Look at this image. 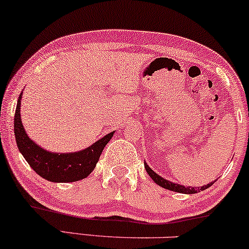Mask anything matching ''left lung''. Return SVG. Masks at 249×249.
I'll list each match as a JSON object with an SVG mask.
<instances>
[{
    "mask_svg": "<svg viewBox=\"0 0 249 249\" xmlns=\"http://www.w3.org/2000/svg\"><path fill=\"white\" fill-rule=\"evenodd\" d=\"M144 169H146L147 174L150 176V178H152L153 180L155 181L157 185H159V186H161L163 188H166V190H170V191H172V192H178V193L195 194V193H197V192H201V191L206 190V188L210 187L213 184V181H212V182H209V184L203 185V186H201V187L182 186V185H180V184H176V182H171V181L166 180V179H164V178H162L161 176H159V175L156 174V172H154L153 170L147 165L146 162H144Z\"/></svg>",
    "mask_w": 249,
    "mask_h": 249,
    "instance_id": "obj_1",
    "label": "left lung"
}]
</instances>
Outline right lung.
<instances>
[{
	"mask_svg": "<svg viewBox=\"0 0 249 249\" xmlns=\"http://www.w3.org/2000/svg\"><path fill=\"white\" fill-rule=\"evenodd\" d=\"M23 92L18 97L15 112V137L19 152L37 175L53 182H73L81 180L92 174L103 148L115 132H110L92 146L74 153H52L43 149L28 138L20 119V101Z\"/></svg>",
	"mask_w": 249,
	"mask_h": 249,
	"instance_id": "obj_1",
	"label": "right lung"
}]
</instances>
